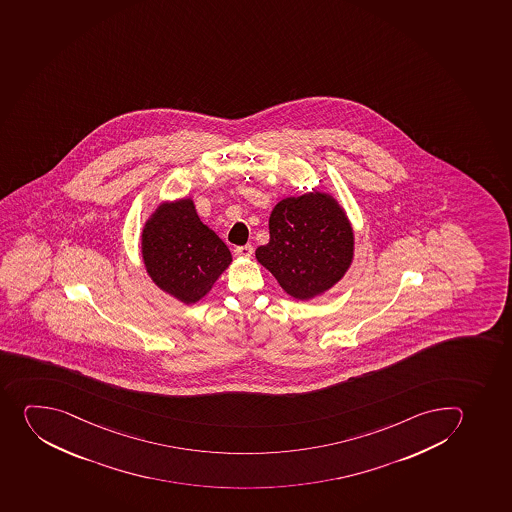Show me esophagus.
Listing matches in <instances>:
<instances>
[{"instance_id":"esophagus-1","label":"esophagus","mask_w":512,"mask_h":512,"mask_svg":"<svg viewBox=\"0 0 512 512\" xmlns=\"http://www.w3.org/2000/svg\"><path fill=\"white\" fill-rule=\"evenodd\" d=\"M235 255H240V257H250L254 249H252V245H239V247H235Z\"/></svg>"}]
</instances>
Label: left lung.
<instances>
[{
    "instance_id": "left-lung-1",
    "label": "left lung",
    "mask_w": 512,
    "mask_h": 512,
    "mask_svg": "<svg viewBox=\"0 0 512 512\" xmlns=\"http://www.w3.org/2000/svg\"><path fill=\"white\" fill-rule=\"evenodd\" d=\"M270 240L255 257L283 290L310 300L339 282L351 265L354 235L343 209L328 194L286 197L273 207Z\"/></svg>"
}]
</instances>
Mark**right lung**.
Returning <instances> with one entry per match:
<instances>
[{"mask_svg": "<svg viewBox=\"0 0 512 512\" xmlns=\"http://www.w3.org/2000/svg\"><path fill=\"white\" fill-rule=\"evenodd\" d=\"M141 252L151 280L186 305L206 296L232 255L202 224L191 199L163 204L146 222Z\"/></svg>", "mask_w": 512, "mask_h": 512, "instance_id": "1", "label": "right lung"}]
</instances>
